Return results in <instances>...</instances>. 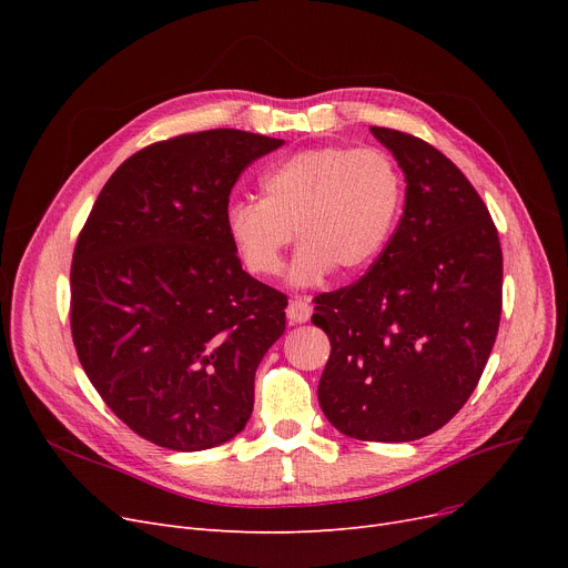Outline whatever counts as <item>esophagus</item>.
<instances>
[{"instance_id":"1","label":"esophagus","mask_w":568,"mask_h":568,"mask_svg":"<svg viewBox=\"0 0 568 568\" xmlns=\"http://www.w3.org/2000/svg\"><path fill=\"white\" fill-rule=\"evenodd\" d=\"M287 320L292 324H302V322H308L311 315H313V306H311V300L308 296H294V300L287 304Z\"/></svg>"}]
</instances>
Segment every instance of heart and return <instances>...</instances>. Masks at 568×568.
Instances as JSON below:
<instances>
[{
	"label": "heart",
	"instance_id": "obj_1",
	"mask_svg": "<svg viewBox=\"0 0 568 568\" xmlns=\"http://www.w3.org/2000/svg\"><path fill=\"white\" fill-rule=\"evenodd\" d=\"M260 189L262 200L230 202L227 236L253 276L272 278L296 230V285L320 283L334 268L364 272L389 244L405 204V176L377 146L304 149L268 168Z\"/></svg>",
	"mask_w": 568,
	"mask_h": 568
}]
</instances>
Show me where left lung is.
Returning <instances> with one entry per match:
<instances>
[{"mask_svg": "<svg viewBox=\"0 0 568 568\" xmlns=\"http://www.w3.org/2000/svg\"><path fill=\"white\" fill-rule=\"evenodd\" d=\"M371 133L405 172V209L359 281L313 300L332 343L317 398L347 437L412 442L449 424L481 379L501 315V246L481 195L433 144Z\"/></svg>", "mask_w": 568, "mask_h": 568, "instance_id": "8db88e82", "label": "left lung"}]
</instances>
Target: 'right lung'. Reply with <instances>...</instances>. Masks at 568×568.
<instances>
[{
	"label": "right lung",
	"instance_id": "right-lung-1",
	"mask_svg": "<svg viewBox=\"0 0 568 568\" xmlns=\"http://www.w3.org/2000/svg\"><path fill=\"white\" fill-rule=\"evenodd\" d=\"M283 140L216 129L140 149L99 193L71 262V334L99 396L172 452L242 433L255 371L285 332V294L248 276L230 191Z\"/></svg>",
	"mask_w": 568,
	"mask_h": 568
}]
</instances>
